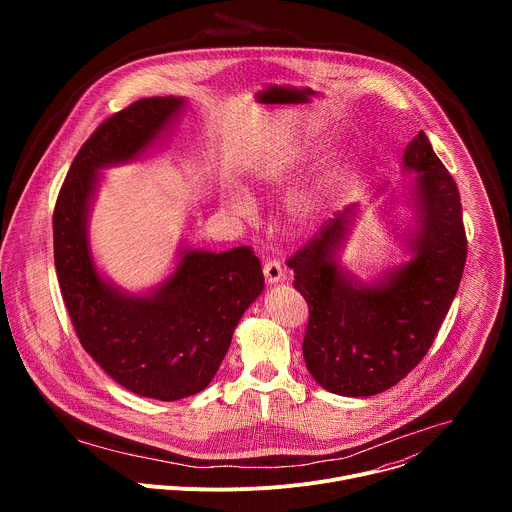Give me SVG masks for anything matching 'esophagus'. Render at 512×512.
I'll use <instances>...</instances> for the list:
<instances>
[{
	"mask_svg": "<svg viewBox=\"0 0 512 512\" xmlns=\"http://www.w3.org/2000/svg\"><path fill=\"white\" fill-rule=\"evenodd\" d=\"M263 275L267 285H275L283 279V267L279 261H265L263 263Z\"/></svg>",
	"mask_w": 512,
	"mask_h": 512,
	"instance_id": "esophagus-1",
	"label": "esophagus"
}]
</instances>
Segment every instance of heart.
Returning <instances> with one entry per match:
<instances>
[{
  "mask_svg": "<svg viewBox=\"0 0 512 512\" xmlns=\"http://www.w3.org/2000/svg\"><path fill=\"white\" fill-rule=\"evenodd\" d=\"M300 162L302 158L296 152H277L269 156L257 170V186L265 192L283 188L300 170ZM326 200H328V188L320 180L308 182L296 188L285 198V204H283L285 221L296 231L314 229L326 210ZM225 204L237 218H241V221H251L257 212L253 196L237 184H231L225 188Z\"/></svg>",
  "mask_w": 512,
  "mask_h": 512,
  "instance_id": "obj_1",
  "label": "heart"
}]
</instances>
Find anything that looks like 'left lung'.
<instances>
[{
    "label": "left lung",
    "instance_id": "left-lung-1",
    "mask_svg": "<svg viewBox=\"0 0 512 512\" xmlns=\"http://www.w3.org/2000/svg\"><path fill=\"white\" fill-rule=\"evenodd\" d=\"M403 194L409 225L393 233L407 261L360 279L340 261L360 206L326 223L287 263L310 308L304 360L314 381L342 397H371L397 385L429 350L464 273L466 233L460 192L419 131L405 148ZM393 194L381 210L391 214Z\"/></svg>",
    "mask_w": 512,
    "mask_h": 512
}]
</instances>
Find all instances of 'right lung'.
<instances>
[{
	"label": "right lung",
	"mask_w": 512,
	"mask_h": 512,
	"mask_svg": "<svg viewBox=\"0 0 512 512\" xmlns=\"http://www.w3.org/2000/svg\"><path fill=\"white\" fill-rule=\"evenodd\" d=\"M184 109V97H150L101 123L72 162L52 221L60 291L83 348L115 383L160 401L208 387L265 287L249 247L214 253L182 243L170 275L141 294L97 267L89 216L101 170L154 154Z\"/></svg>",
	"instance_id": "add662e5"
}]
</instances>
